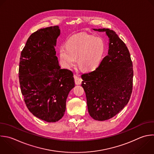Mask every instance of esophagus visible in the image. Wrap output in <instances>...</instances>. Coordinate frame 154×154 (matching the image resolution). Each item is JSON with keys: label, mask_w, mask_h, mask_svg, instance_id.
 I'll return each instance as SVG.
<instances>
[{"label": "esophagus", "mask_w": 154, "mask_h": 154, "mask_svg": "<svg viewBox=\"0 0 154 154\" xmlns=\"http://www.w3.org/2000/svg\"><path fill=\"white\" fill-rule=\"evenodd\" d=\"M74 79H75V84L76 85H80L82 81V79L79 78V76H78L77 75H74Z\"/></svg>", "instance_id": "34e87169"}]
</instances>
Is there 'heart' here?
Masks as SVG:
<instances>
[{"label": "heart", "mask_w": 154, "mask_h": 154, "mask_svg": "<svg viewBox=\"0 0 154 154\" xmlns=\"http://www.w3.org/2000/svg\"><path fill=\"white\" fill-rule=\"evenodd\" d=\"M105 44L100 37L78 34L70 37L67 47L60 49V58L67 68H71L78 58V67L85 72H93L100 66L105 52Z\"/></svg>", "instance_id": "b5f03b06"}]
</instances>
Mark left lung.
<instances>
[{"label":"left lung","instance_id":"left-lung-1","mask_svg":"<svg viewBox=\"0 0 154 154\" xmlns=\"http://www.w3.org/2000/svg\"><path fill=\"white\" fill-rule=\"evenodd\" d=\"M105 32L109 38L108 55L95 70L81 75L88 111L96 120L103 121L118 114L128 103L132 90L133 69L129 52L116 33Z\"/></svg>","mask_w":154,"mask_h":154}]
</instances>
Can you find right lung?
<instances>
[{
    "mask_svg": "<svg viewBox=\"0 0 154 154\" xmlns=\"http://www.w3.org/2000/svg\"><path fill=\"white\" fill-rule=\"evenodd\" d=\"M60 35L58 26L37 31L28 39L20 58L19 82L26 105L47 122L63 117L68 94L75 87L72 72L61 69L56 56Z\"/></svg>",
    "mask_w": 154,
    "mask_h": 154,
    "instance_id": "obj_1",
    "label": "right lung"
}]
</instances>
